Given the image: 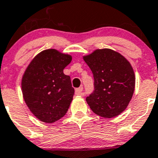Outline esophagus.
<instances>
[{"label": "esophagus", "instance_id": "esophagus-1", "mask_svg": "<svg viewBox=\"0 0 158 158\" xmlns=\"http://www.w3.org/2000/svg\"><path fill=\"white\" fill-rule=\"evenodd\" d=\"M83 87H80L79 88L75 89V94H78V95H83Z\"/></svg>", "mask_w": 158, "mask_h": 158}]
</instances>
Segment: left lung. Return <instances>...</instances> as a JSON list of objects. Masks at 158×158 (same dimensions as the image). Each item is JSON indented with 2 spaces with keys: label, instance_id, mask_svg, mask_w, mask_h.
I'll return each mask as SVG.
<instances>
[{
  "label": "left lung",
  "instance_id": "1",
  "mask_svg": "<svg viewBox=\"0 0 158 158\" xmlns=\"http://www.w3.org/2000/svg\"><path fill=\"white\" fill-rule=\"evenodd\" d=\"M83 60L94 76L93 92L86 98L101 117L114 118L127 107L135 87V76L128 60L111 49H97Z\"/></svg>",
  "mask_w": 158,
  "mask_h": 158
}]
</instances>
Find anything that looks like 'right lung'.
Wrapping results in <instances>:
<instances>
[{
  "label": "right lung",
  "mask_w": 158,
  "mask_h": 158,
  "mask_svg": "<svg viewBox=\"0 0 158 158\" xmlns=\"http://www.w3.org/2000/svg\"><path fill=\"white\" fill-rule=\"evenodd\" d=\"M71 56L56 49L41 52L31 60L21 81L23 97L28 107L42 122L52 123L68 111L75 90L64 69Z\"/></svg>",
  "instance_id": "1"
}]
</instances>
